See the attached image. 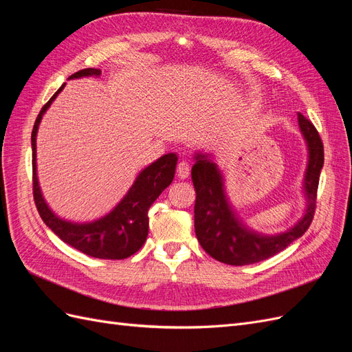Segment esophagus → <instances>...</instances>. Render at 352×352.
Segmentation results:
<instances>
[{"mask_svg": "<svg viewBox=\"0 0 352 352\" xmlns=\"http://www.w3.org/2000/svg\"><path fill=\"white\" fill-rule=\"evenodd\" d=\"M189 173H190V167H189V164H188V162H180L179 164H177V177L179 179H186L188 176H189Z\"/></svg>", "mask_w": 352, "mask_h": 352, "instance_id": "obj_1", "label": "esophagus"}]
</instances>
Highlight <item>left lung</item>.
I'll return each mask as SVG.
<instances>
[{
    "mask_svg": "<svg viewBox=\"0 0 352 352\" xmlns=\"http://www.w3.org/2000/svg\"><path fill=\"white\" fill-rule=\"evenodd\" d=\"M298 127L307 145V167L302 179L305 208L294 226L274 235H264L248 228L238 216L228 197L225 176L212 154L195 153L192 182L195 186V235L212 258L230 265H247L267 260L301 238L310 228L324 162L323 142L313 123L298 113Z\"/></svg>",
    "mask_w": 352,
    "mask_h": 352,
    "instance_id": "obj_1",
    "label": "left lung"
}]
</instances>
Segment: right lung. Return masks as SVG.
Masks as SVG:
<instances>
[{
    "label": "right lung",
    "mask_w": 352,
    "mask_h": 352,
    "mask_svg": "<svg viewBox=\"0 0 352 352\" xmlns=\"http://www.w3.org/2000/svg\"><path fill=\"white\" fill-rule=\"evenodd\" d=\"M100 69H83L72 74L69 80L80 78H97ZM63 83L60 89L39 111L32 131V168H34V198L41 219L56 235L70 247L95 258L123 260L131 257L140 250L148 236V210L160 194L172 184L177 164L175 153L164 154L154 163L142 168L126 195L117 202V206L107 214L92 221H70L58 217L50 208L42 195L38 180L36 167V135L42 117L54 102L57 95L65 89Z\"/></svg>",
    "instance_id": "add662e5"
}]
</instances>
